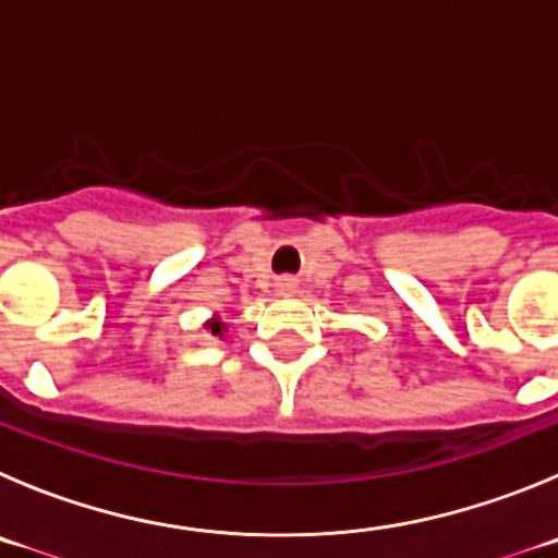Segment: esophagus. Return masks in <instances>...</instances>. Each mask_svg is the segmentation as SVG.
<instances>
[{
    "mask_svg": "<svg viewBox=\"0 0 558 558\" xmlns=\"http://www.w3.org/2000/svg\"><path fill=\"white\" fill-rule=\"evenodd\" d=\"M280 291H283V294H291V291H294V283H291V280H280Z\"/></svg>",
    "mask_w": 558,
    "mask_h": 558,
    "instance_id": "obj_1",
    "label": "esophagus"
}]
</instances>
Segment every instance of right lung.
I'll return each instance as SVG.
<instances>
[{
	"label": "right lung",
	"instance_id": "right-lung-1",
	"mask_svg": "<svg viewBox=\"0 0 558 558\" xmlns=\"http://www.w3.org/2000/svg\"><path fill=\"white\" fill-rule=\"evenodd\" d=\"M208 330H211V332H215V336H220V332L222 330H226V325H222V322L220 319H215V322H208Z\"/></svg>",
	"mask_w": 558,
	"mask_h": 558
}]
</instances>
